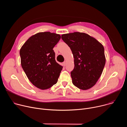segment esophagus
<instances>
[{
	"label": "esophagus",
	"instance_id": "obj_1",
	"mask_svg": "<svg viewBox=\"0 0 127 127\" xmlns=\"http://www.w3.org/2000/svg\"><path fill=\"white\" fill-rule=\"evenodd\" d=\"M62 64H63V66H66V62H65V61H64V62H63V63H62Z\"/></svg>",
	"mask_w": 127,
	"mask_h": 127
}]
</instances>
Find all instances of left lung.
<instances>
[{"label":"left lung","instance_id":"left-lung-1","mask_svg":"<svg viewBox=\"0 0 127 127\" xmlns=\"http://www.w3.org/2000/svg\"><path fill=\"white\" fill-rule=\"evenodd\" d=\"M61 37L74 58V68L71 72L72 83L82 90L92 88L100 77L105 64L103 45L84 32L66 33Z\"/></svg>","mask_w":127,"mask_h":127}]
</instances>
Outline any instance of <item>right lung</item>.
I'll list each match as a JSON object with an SVG mask.
<instances>
[{"label": "right lung", "mask_w": 127, "mask_h": 127, "mask_svg": "<svg viewBox=\"0 0 127 127\" xmlns=\"http://www.w3.org/2000/svg\"><path fill=\"white\" fill-rule=\"evenodd\" d=\"M61 35L49 32L31 37L20 49L21 65L31 82L45 90L55 84L63 67L56 62L53 50Z\"/></svg>", "instance_id": "obj_1"}]
</instances>
